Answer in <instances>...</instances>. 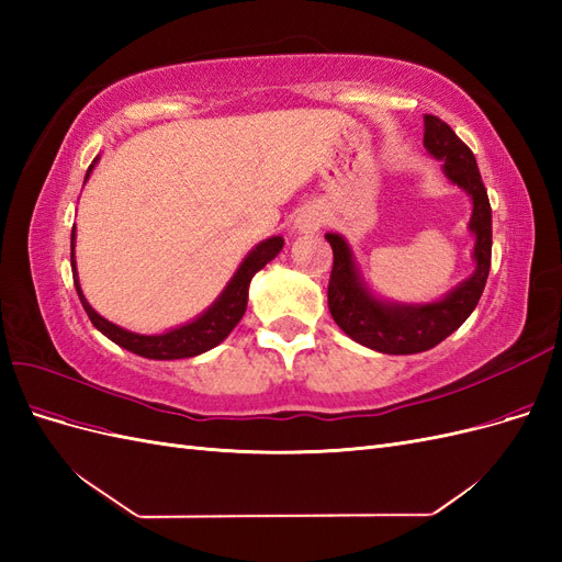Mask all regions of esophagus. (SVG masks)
Segmentation results:
<instances>
[{
  "mask_svg": "<svg viewBox=\"0 0 562 562\" xmlns=\"http://www.w3.org/2000/svg\"><path fill=\"white\" fill-rule=\"evenodd\" d=\"M321 225H323V217H321V213H318V211H314V209L302 211V213L297 215V220H295V229H297L300 234H312V232H318V229H321Z\"/></svg>",
  "mask_w": 562,
  "mask_h": 562,
  "instance_id": "esophagus-1",
  "label": "esophagus"
}]
</instances>
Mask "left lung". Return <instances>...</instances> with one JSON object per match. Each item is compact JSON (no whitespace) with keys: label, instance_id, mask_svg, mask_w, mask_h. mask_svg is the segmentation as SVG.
<instances>
[{"label":"left lung","instance_id":"left-lung-1","mask_svg":"<svg viewBox=\"0 0 562 562\" xmlns=\"http://www.w3.org/2000/svg\"><path fill=\"white\" fill-rule=\"evenodd\" d=\"M424 147L434 159L443 161L446 178L471 196L473 211L469 232L475 236V269L469 279L434 302H389L370 291L345 236L335 232L326 234L333 248L328 310L337 326L353 342L380 353H419L443 342L471 316L490 274L492 209L473 151L457 138V133L446 122H440L434 114H424Z\"/></svg>","mask_w":562,"mask_h":562}]
</instances>
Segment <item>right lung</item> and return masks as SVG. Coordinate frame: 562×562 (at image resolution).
<instances>
[{"instance_id":"right-lung-1","label":"right lung","mask_w":562,"mask_h":562,"mask_svg":"<svg viewBox=\"0 0 562 562\" xmlns=\"http://www.w3.org/2000/svg\"><path fill=\"white\" fill-rule=\"evenodd\" d=\"M95 161L89 166L87 178L83 182L89 180ZM75 241H77V234L72 229V239H70V260H72V279H75V288H77V295L81 300V307L83 312L89 314L93 326L103 333L105 337H110L114 345L124 347L133 353L143 356V359H155V361H173V359H190V356H199L203 351H209L213 347H217L223 339L234 330L236 323L241 321V316L246 314V304H248V288L252 277L258 274V271L277 258L283 248V239L281 236H269V239L260 241L255 246L244 262L239 265V269L234 271V277L229 279V283L225 285V291L217 295V300L211 304V307L199 314L196 318H192L190 323H184V326H178L168 333H159V335H140V333H131L122 326H114L112 321L100 316L89 300L83 297L81 293V285H79V274H77V260H75Z\"/></svg>"}]
</instances>
